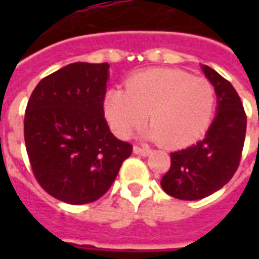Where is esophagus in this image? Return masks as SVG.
Here are the masks:
<instances>
[{"label":"esophagus","mask_w":259,"mask_h":259,"mask_svg":"<svg viewBox=\"0 0 259 259\" xmlns=\"http://www.w3.org/2000/svg\"><path fill=\"white\" fill-rule=\"evenodd\" d=\"M150 152H152V150H150V148H148V146H134V153L140 154V156H144V157L149 156Z\"/></svg>","instance_id":"1"}]
</instances>
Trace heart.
<instances>
[{
	"mask_svg": "<svg viewBox=\"0 0 259 259\" xmlns=\"http://www.w3.org/2000/svg\"><path fill=\"white\" fill-rule=\"evenodd\" d=\"M217 93L212 83L188 72L153 68L132 75L126 90L111 89L105 97V115L119 137H127L145 121V136L170 148L192 144L212 119Z\"/></svg>",
	"mask_w": 259,
	"mask_h": 259,
	"instance_id": "obj_1",
	"label": "heart"
}]
</instances>
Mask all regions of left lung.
I'll return each mask as SVG.
<instances>
[{
    "mask_svg": "<svg viewBox=\"0 0 259 259\" xmlns=\"http://www.w3.org/2000/svg\"><path fill=\"white\" fill-rule=\"evenodd\" d=\"M201 70L215 87L217 115L201 141L170 153V168L161 187L180 200H199L217 192L231 180L242 157L246 136V113L233 87L208 66Z\"/></svg>",
    "mask_w": 259,
    "mask_h": 259,
    "instance_id": "1",
    "label": "left lung"
}]
</instances>
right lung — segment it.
<instances>
[{
    "mask_svg": "<svg viewBox=\"0 0 259 259\" xmlns=\"http://www.w3.org/2000/svg\"><path fill=\"white\" fill-rule=\"evenodd\" d=\"M107 79V63H72L41 79L26 105L32 172L46 192L68 204L103 196L133 150L106 122Z\"/></svg>",
    "mask_w": 259,
    "mask_h": 259,
    "instance_id": "right-lung-1",
    "label": "right lung"
}]
</instances>
